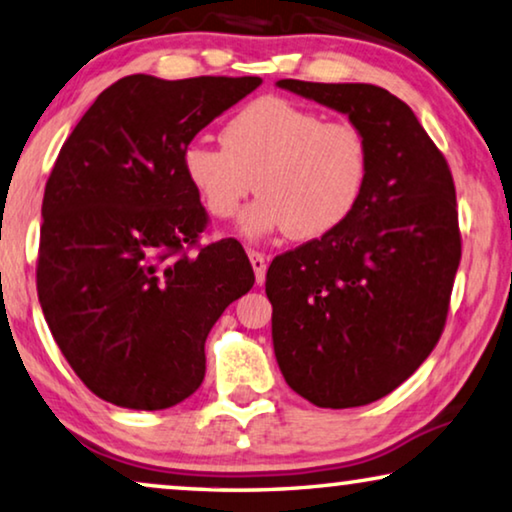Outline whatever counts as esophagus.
I'll use <instances>...</instances> for the list:
<instances>
[{"mask_svg":"<svg viewBox=\"0 0 512 512\" xmlns=\"http://www.w3.org/2000/svg\"><path fill=\"white\" fill-rule=\"evenodd\" d=\"M247 254H249L251 268H254V274H256V284H263V281H265V270H268L265 256L261 254V251H254V249H249Z\"/></svg>","mask_w":512,"mask_h":512,"instance_id":"1","label":"esophagus"}]
</instances>
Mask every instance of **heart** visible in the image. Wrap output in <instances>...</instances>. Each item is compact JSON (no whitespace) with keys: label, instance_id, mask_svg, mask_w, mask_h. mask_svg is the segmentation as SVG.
<instances>
[{"label":"heart","instance_id":"heart-1","mask_svg":"<svg viewBox=\"0 0 512 512\" xmlns=\"http://www.w3.org/2000/svg\"><path fill=\"white\" fill-rule=\"evenodd\" d=\"M221 143L189 145L182 168L214 219L235 217L256 187L261 198L240 219L247 240L279 231L321 238L351 217L367 189L365 133L281 96L247 103L221 129Z\"/></svg>","mask_w":512,"mask_h":512}]
</instances>
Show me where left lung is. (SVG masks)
<instances>
[{
	"label": "left lung",
	"mask_w": 512,
	"mask_h": 512,
	"mask_svg": "<svg viewBox=\"0 0 512 512\" xmlns=\"http://www.w3.org/2000/svg\"><path fill=\"white\" fill-rule=\"evenodd\" d=\"M367 136V189L321 240L277 256L265 277L286 383L321 409L381 399L427 360L462 256L443 154L395 94L365 83L277 80Z\"/></svg>",
	"instance_id": "8db88e82"
}]
</instances>
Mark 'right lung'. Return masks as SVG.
Returning a JSON list of instances; mask_svg holds the SVG:
<instances>
[{
	"mask_svg": "<svg viewBox=\"0 0 512 512\" xmlns=\"http://www.w3.org/2000/svg\"><path fill=\"white\" fill-rule=\"evenodd\" d=\"M258 85L136 73L96 96L59 150L36 288L59 351L110 404L159 411L194 395L212 325L254 286L238 240L184 254L207 217L182 154Z\"/></svg>",
	"mask_w": 512,
	"mask_h": 512,
	"instance_id": "obj_1",
	"label": "right lung"
}]
</instances>
